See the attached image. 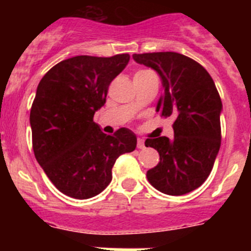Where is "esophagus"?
Here are the masks:
<instances>
[{"instance_id": "esophagus-1", "label": "esophagus", "mask_w": 251, "mask_h": 251, "mask_svg": "<svg viewBox=\"0 0 251 251\" xmlns=\"http://www.w3.org/2000/svg\"><path fill=\"white\" fill-rule=\"evenodd\" d=\"M137 147H138L139 150H143V148H145V139L138 138V141H137Z\"/></svg>"}]
</instances>
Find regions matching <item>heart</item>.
<instances>
[{
	"label": "heart",
	"instance_id": "heart-1",
	"mask_svg": "<svg viewBox=\"0 0 251 251\" xmlns=\"http://www.w3.org/2000/svg\"><path fill=\"white\" fill-rule=\"evenodd\" d=\"M143 73H147V70H141V72H138L137 74H143Z\"/></svg>",
	"mask_w": 251,
	"mask_h": 251
}]
</instances>
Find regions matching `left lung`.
Returning <instances> with one entry per match:
<instances>
[{"instance_id": "left-lung-1", "label": "left lung", "mask_w": 251, "mask_h": 251, "mask_svg": "<svg viewBox=\"0 0 251 251\" xmlns=\"http://www.w3.org/2000/svg\"><path fill=\"white\" fill-rule=\"evenodd\" d=\"M134 61L156 70L165 94L157 104L162 117L174 115V138L146 139L159 162L147 171L151 185L171 196L200 187L214 167L221 145L220 95L202 65L178 52L134 54Z\"/></svg>"}]
</instances>
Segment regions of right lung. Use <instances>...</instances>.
Masks as SVG:
<instances>
[{
  "mask_svg": "<svg viewBox=\"0 0 251 251\" xmlns=\"http://www.w3.org/2000/svg\"><path fill=\"white\" fill-rule=\"evenodd\" d=\"M129 57H70L37 85L30 112L32 148L46 176L66 196L85 200L100 194L112 181L117 158L136 150L132 130L121 128L108 136L93 121Z\"/></svg>",
  "mask_w": 251,
  "mask_h": 251,
  "instance_id": "1",
  "label": "right lung"
}]
</instances>
